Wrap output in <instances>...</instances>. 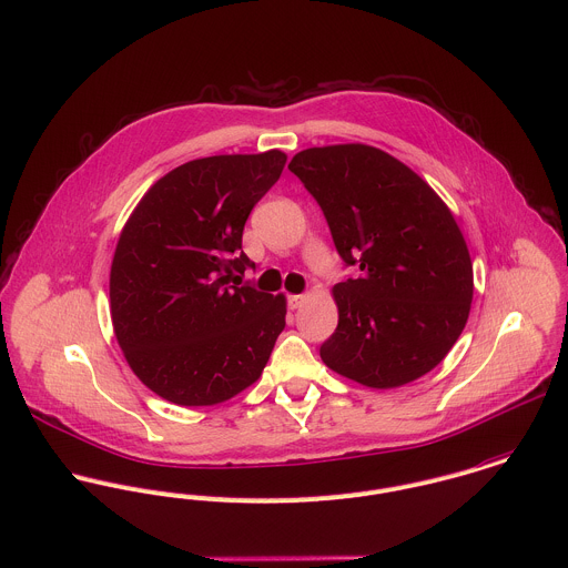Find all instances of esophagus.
<instances>
[{
  "label": "esophagus",
  "instance_id": "34e87169",
  "mask_svg": "<svg viewBox=\"0 0 568 568\" xmlns=\"http://www.w3.org/2000/svg\"><path fill=\"white\" fill-rule=\"evenodd\" d=\"M306 302H308V295H306V293H304V295H291V297H288L291 308H302Z\"/></svg>",
  "mask_w": 568,
  "mask_h": 568
}]
</instances>
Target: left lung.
<instances>
[{
	"label": "left lung",
	"instance_id": "8db88e82",
	"mask_svg": "<svg viewBox=\"0 0 568 568\" xmlns=\"http://www.w3.org/2000/svg\"><path fill=\"white\" fill-rule=\"evenodd\" d=\"M288 169L322 206L342 260L359 266V277L333 286L339 320L322 362L368 388L433 371L473 302V262L450 209L415 171L368 144L313 146Z\"/></svg>",
	"mask_w": 568,
	"mask_h": 568
}]
</instances>
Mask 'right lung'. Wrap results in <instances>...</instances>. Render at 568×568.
<instances>
[{
    "label": "right lung",
    "mask_w": 568,
    "mask_h": 568,
    "mask_svg": "<svg viewBox=\"0 0 568 568\" xmlns=\"http://www.w3.org/2000/svg\"><path fill=\"white\" fill-rule=\"evenodd\" d=\"M286 153L213 155L160 178L126 220L111 264L118 344L160 397L222 404L260 379L286 326V297L229 286L253 262L242 251L253 206Z\"/></svg>",
    "instance_id": "right-lung-1"
}]
</instances>
